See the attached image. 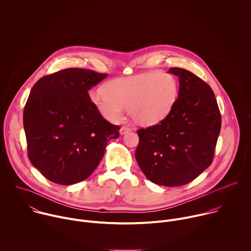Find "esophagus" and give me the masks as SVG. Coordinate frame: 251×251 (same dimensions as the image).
<instances>
[{"mask_svg": "<svg viewBox=\"0 0 251 251\" xmlns=\"http://www.w3.org/2000/svg\"><path fill=\"white\" fill-rule=\"evenodd\" d=\"M130 131H131V128L123 126V127H121V129H120V134H121V135H125V134H127L128 132H130Z\"/></svg>", "mask_w": 251, "mask_h": 251, "instance_id": "obj_1", "label": "esophagus"}]
</instances>
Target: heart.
I'll list each match as a JSON object with an SVG mask.
<instances>
[{
    "mask_svg": "<svg viewBox=\"0 0 251 251\" xmlns=\"http://www.w3.org/2000/svg\"><path fill=\"white\" fill-rule=\"evenodd\" d=\"M178 80L164 71H151L107 81L103 91H92L89 100L99 113L111 123H118L125 108L140 125L151 126L173 110L178 98Z\"/></svg>",
    "mask_w": 251,
    "mask_h": 251,
    "instance_id": "obj_1",
    "label": "heart"
}]
</instances>
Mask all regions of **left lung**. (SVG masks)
<instances>
[{"label": "left lung", "mask_w": 251, "mask_h": 251, "mask_svg": "<svg viewBox=\"0 0 251 251\" xmlns=\"http://www.w3.org/2000/svg\"><path fill=\"white\" fill-rule=\"evenodd\" d=\"M179 77L177 100L158 124L140 129L135 156L151 182L162 186L185 185L213 161L221 131V113L209 85L193 73L171 68Z\"/></svg>", "instance_id": "left-lung-1"}]
</instances>
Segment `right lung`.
Listing matches in <instances>:
<instances>
[{"label": "right lung", "instance_id": "obj_1", "mask_svg": "<svg viewBox=\"0 0 251 251\" xmlns=\"http://www.w3.org/2000/svg\"><path fill=\"white\" fill-rule=\"evenodd\" d=\"M107 74L70 68L41 77L24 110L28 158L50 181L72 185L87 179L101 160L119 126L107 122L89 91Z\"/></svg>", "mask_w": 251, "mask_h": 251}]
</instances>
